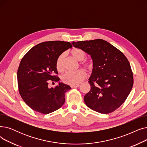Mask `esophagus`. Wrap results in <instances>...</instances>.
I'll use <instances>...</instances> for the list:
<instances>
[{"instance_id": "obj_1", "label": "esophagus", "mask_w": 147, "mask_h": 147, "mask_svg": "<svg viewBox=\"0 0 147 147\" xmlns=\"http://www.w3.org/2000/svg\"><path fill=\"white\" fill-rule=\"evenodd\" d=\"M79 86V84H76V85H71V88H78Z\"/></svg>"}]
</instances>
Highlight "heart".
<instances>
[{"instance_id":"b5f03b06","label":"heart","mask_w":147,"mask_h":147,"mask_svg":"<svg viewBox=\"0 0 147 147\" xmlns=\"http://www.w3.org/2000/svg\"><path fill=\"white\" fill-rule=\"evenodd\" d=\"M73 57L79 61H81V65L87 68H90L92 66V63L88 59L83 60L86 57V53L83 50L75 48L71 52ZM64 53H61L58 57L56 61V68L58 71H62L64 69ZM86 73L83 69H79L75 71H66L61 76V80L65 84L76 85L80 83L83 79L86 78Z\"/></svg>"}]
</instances>
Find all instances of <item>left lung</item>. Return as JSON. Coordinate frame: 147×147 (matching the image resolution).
I'll return each instance as SVG.
<instances>
[{"label":"left lung","mask_w":147,"mask_h":147,"mask_svg":"<svg viewBox=\"0 0 147 147\" xmlns=\"http://www.w3.org/2000/svg\"><path fill=\"white\" fill-rule=\"evenodd\" d=\"M72 44L89 54L93 60L88 82L90 90L84 96V102L99 113L113 112L126 101L134 84L128 59L117 48L100 38Z\"/></svg>","instance_id":"obj_1"}]
</instances>
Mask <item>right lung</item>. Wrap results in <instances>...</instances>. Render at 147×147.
Here are the masks:
<instances>
[{
    "instance_id": "right-lung-1",
    "label": "right lung",
    "mask_w": 147,
    "mask_h": 147,
    "mask_svg": "<svg viewBox=\"0 0 147 147\" xmlns=\"http://www.w3.org/2000/svg\"><path fill=\"white\" fill-rule=\"evenodd\" d=\"M68 42L49 41L31 49L20 62L17 71L19 93L32 110L47 114L55 111L65 102V92L70 86L59 82L55 88L48 84L58 82L59 78L56 61L61 54L72 48Z\"/></svg>"
}]
</instances>
